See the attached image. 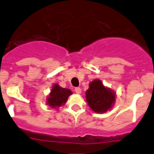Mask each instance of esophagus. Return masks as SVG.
<instances>
[{
  "instance_id": "obj_1",
  "label": "esophagus",
  "mask_w": 154,
  "mask_h": 154,
  "mask_svg": "<svg viewBox=\"0 0 154 154\" xmlns=\"http://www.w3.org/2000/svg\"><path fill=\"white\" fill-rule=\"evenodd\" d=\"M75 92L77 94H80L82 92V89H80L79 87H76L75 89Z\"/></svg>"
}]
</instances>
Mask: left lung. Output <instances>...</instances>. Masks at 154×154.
Wrapping results in <instances>:
<instances>
[{
    "label": "left lung",
    "mask_w": 154,
    "mask_h": 154,
    "mask_svg": "<svg viewBox=\"0 0 154 154\" xmlns=\"http://www.w3.org/2000/svg\"><path fill=\"white\" fill-rule=\"evenodd\" d=\"M86 102L95 112L103 113L111 109L116 101V93L104 86L101 80L95 79L89 83L85 92Z\"/></svg>",
    "instance_id": "8db88e82"
}]
</instances>
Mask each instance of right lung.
Masks as SVG:
<instances>
[{"mask_svg": "<svg viewBox=\"0 0 154 154\" xmlns=\"http://www.w3.org/2000/svg\"><path fill=\"white\" fill-rule=\"evenodd\" d=\"M72 92L69 89L62 88L58 84L53 85L49 96L47 98V105L51 108H58L66 103Z\"/></svg>", "mask_w": 154, "mask_h": 154, "instance_id": "right-lung-1", "label": "right lung"}]
</instances>
